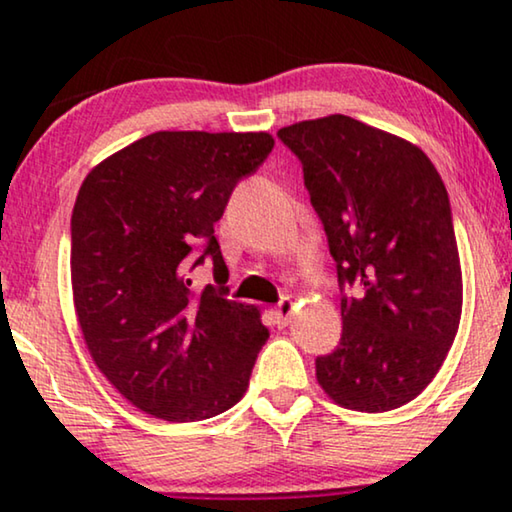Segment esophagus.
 <instances>
[{"label":"esophagus","instance_id":"34e87169","mask_svg":"<svg viewBox=\"0 0 512 512\" xmlns=\"http://www.w3.org/2000/svg\"><path fill=\"white\" fill-rule=\"evenodd\" d=\"M275 314H277L279 324H286V321H289L291 314H293V300H291L289 296H284V298L279 300V303L275 305Z\"/></svg>","mask_w":512,"mask_h":512}]
</instances>
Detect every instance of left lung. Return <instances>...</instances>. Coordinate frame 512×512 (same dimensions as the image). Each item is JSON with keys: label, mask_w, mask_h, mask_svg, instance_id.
I'll return each instance as SVG.
<instances>
[{"label": "left lung", "mask_w": 512, "mask_h": 512, "mask_svg": "<svg viewBox=\"0 0 512 512\" xmlns=\"http://www.w3.org/2000/svg\"><path fill=\"white\" fill-rule=\"evenodd\" d=\"M277 137L303 165L338 270L342 335L317 356L321 389L349 410L401 408L436 377L461 319L443 179L415 144L352 116L303 121Z\"/></svg>", "instance_id": "1"}]
</instances>
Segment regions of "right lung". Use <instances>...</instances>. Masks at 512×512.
Returning a JSON list of instances; mask_svg holds the SVG:
<instances>
[{
	"label": "right lung",
	"mask_w": 512,
	"mask_h": 512,
	"mask_svg": "<svg viewBox=\"0 0 512 512\" xmlns=\"http://www.w3.org/2000/svg\"><path fill=\"white\" fill-rule=\"evenodd\" d=\"M268 132H170L137 139L83 179L72 212V289L86 347L146 415L200 422L249 387L268 328L223 286L191 289L205 261L228 272L214 223L270 156Z\"/></svg>",
	"instance_id": "add662e5"
}]
</instances>
